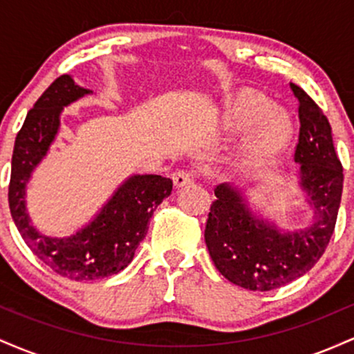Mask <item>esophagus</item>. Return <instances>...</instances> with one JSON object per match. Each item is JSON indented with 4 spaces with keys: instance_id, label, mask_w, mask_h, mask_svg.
<instances>
[{
    "instance_id": "34e87169",
    "label": "esophagus",
    "mask_w": 354,
    "mask_h": 354,
    "mask_svg": "<svg viewBox=\"0 0 354 354\" xmlns=\"http://www.w3.org/2000/svg\"><path fill=\"white\" fill-rule=\"evenodd\" d=\"M173 183L176 188H183V186H188L193 183V174L188 171H176L173 174Z\"/></svg>"
}]
</instances>
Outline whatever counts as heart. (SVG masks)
<instances>
[{"label": "heart", "mask_w": 354, "mask_h": 354, "mask_svg": "<svg viewBox=\"0 0 354 354\" xmlns=\"http://www.w3.org/2000/svg\"><path fill=\"white\" fill-rule=\"evenodd\" d=\"M219 124L228 133L250 131L243 154L254 165L273 161L291 138L288 118L281 111H274V104L270 100L250 89L239 93L223 108Z\"/></svg>", "instance_id": "b5f03b06"}]
</instances>
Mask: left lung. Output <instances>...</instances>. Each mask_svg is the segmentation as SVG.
Returning a JSON list of instances; mask_svg holds the SVG:
<instances>
[{
	"instance_id": "left-lung-1",
	"label": "left lung",
	"mask_w": 354,
	"mask_h": 354,
	"mask_svg": "<svg viewBox=\"0 0 354 354\" xmlns=\"http://www.w3.org/2000/svg\"><path fill=\"white\" fill-rule=\"evenodd\" d=\"M298 100L299 138L295 163L298 185L313 209L310 225L281 230L251 208L243 189L219 185L206 221L205 241L214 266L228 281L250 291H271L306 274L330 243L338 216L343 166L331 126L318 104L290 83Z\"/></svg>"
}]
</instances>
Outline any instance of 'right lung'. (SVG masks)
Instances as JSON below:
<instances>
[{
    "instance_id": "1",
    "label": "right lung",
    "mask_w": 354,
    "mask_h": 354,
    "mask_svg": "<svg viewBox=\"0 0 354 354\" xmlns=\"http://www.w3.org/2000/svg\"><path fill=\"white\" fill-rule=\"evenodd\" d=\"M91 93L70 75H63L39 96L16 136L8 191L11 216L28 248L53 271L75 281L106 278L124 270L148 233L154 209L173 189L169 178L133 174L118 186L95 218L71 236H46L35 228L26 208L28 181L58 135L63 108Z\"/></svg>"
}]
</instances>
